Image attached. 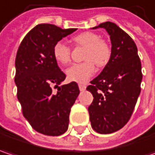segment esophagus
Segmentation results:
<instances>
[{"mask_svg":"<svg viewBox=\"0 0 155 155\" xmlns=\"http://www.w3.org/2000/svg\"><path fill=\"white\" fill-rule=\"evenodd\" d=\"M79 88H80V90L81 91H84L85 89H86V85H84V84H79Z\"/></svg>","mask_w":155,"mask_h":155,"instance_id":"esophagus-1","label":"esophagus"}]
</instances>
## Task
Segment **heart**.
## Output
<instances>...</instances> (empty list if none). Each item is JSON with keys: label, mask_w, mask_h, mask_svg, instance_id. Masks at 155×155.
Returning a JSON list of instances; mask_svg holds the SVG:
<instances>
[{"label": "heart", "mask_w": 155, "mask_h": 155, "mask_svg": "<svg viewBox=\"0 0 155 155\" xmlns=\"http://www.w3.org/2000/svg\"><path fill=\"white\" fill-rule=\"evenodd\" d=\"M78 46L85 47L82 63L74 64L67 69V77L71 81L84 83L96 72V64L99 68L105 67L111 58L112 49L110 43L101 38L96 32L84 31L73 38ZM52 54L59 65L66 66L71 60V49L63 42H57L52 49Z\"/></svg>", "instance_id": "b5f03b06"}]
</instances>
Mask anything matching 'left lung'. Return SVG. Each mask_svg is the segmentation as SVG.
I'll return each instance as SVG.
<instances>
[{"label":"left lung","mask_w":155,"mask_h":155,"mask_svg":"<svg viewBox=\"0 0 155 155\" xmlns=\"http://www.w3.org/2000/svg\"><path fill=\"white\" fill-rule=\"evenodd\" d=\"M97 27L110 34L112 53L102 73L87 87L94 96L88 113L92 128L108 134L121 129L132 117L140 93L141 62L137 46L126 32L110 22Z\"/></svg>","instance_id":"left-lung-1"}]
</instances>
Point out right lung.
<instances>
[{
    "mask_svg": "<svg viewBox=\"0 0 155 155\" xmlns=\"http://www.w3.org/2000/svg\"><path fill=\"white\" fill-rule=\"evenodd\" d=\"M76 29L63 30L42 23L27 33L15 57V82L23 117L39 133L59 136L68 128L69 114L80 89L75 81L58 87L66 79L52 49ZM58 87L56 93L52 87Z\"/></svg>",
    "mask_w": 155,
    "mask_h": 155,
    "instance_id": "add662e5",
    "label": "right lung"
}]
</instances>
